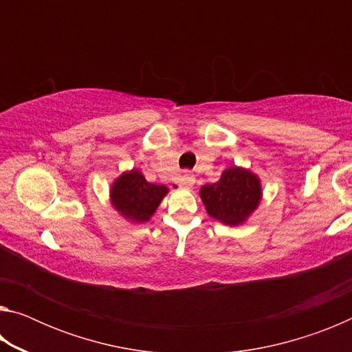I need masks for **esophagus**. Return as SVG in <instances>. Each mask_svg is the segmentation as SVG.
I'll use <instances>...</instances> for the list:
<instances>
[{
	"label": "esophagus",
	"instance_id": "esophagus-1",
	"mask_svg": "<svg viewBox=\"0 0 352 352\" xmlns=\"http://www.w3.org/2000/svg\"><path fill=\"white\" fill-rule=\"evenodd\" d=\"M194 175L189 174V172H183V174L178 175L177 178V183L180 184L182 188H190L194 184Z\"/></svg>",
	"mask_w": 352,
	"mask_h": 352
}]
</instances>
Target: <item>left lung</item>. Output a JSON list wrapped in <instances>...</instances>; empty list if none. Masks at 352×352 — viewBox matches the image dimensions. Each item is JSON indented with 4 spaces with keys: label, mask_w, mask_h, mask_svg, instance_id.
<instances>
[{
    "label": "left lung",
    "mask_w": 352,
    "mask_h": 352,
    "mask_svg": "<svg viewBox=\"0 0 352 352\" xmlns=\"http://www.w3.org/2000/svg\"><path fill=\"white\" fill-rule=\"evenodd\" d=\"M261 182L252 172L242 168L223 170L220 180L200 189L208 214L225 225H241L261 201Z\"/></svg>",
    "instance_id": "8db88e82"
}]
</instances>
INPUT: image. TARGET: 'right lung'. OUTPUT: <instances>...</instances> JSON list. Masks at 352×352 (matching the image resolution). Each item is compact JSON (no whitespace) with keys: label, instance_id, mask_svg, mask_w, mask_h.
Listing matches in <instances>:
<instances>
[{"label":"right lung","instance_id":"obj_1","mask_svg":"<svg viewBox=\"0 0 352 352\" xmlns=\"http://www.w3.org/2000/svg\"><path fill=\"white\" fill-rule=\"evenodd\" d=\"M168 188L163 184L148 183L140 170H130L113 183L110 197L115 210L136 223H144L157 211Z\"/></svg>","mask_w":352,"mask_h":352}]
</instances>
